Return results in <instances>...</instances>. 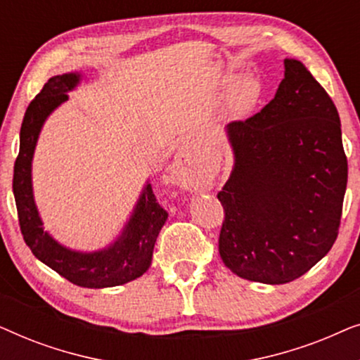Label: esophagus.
Wrapping results in <instances>:
<instances>
[{"label": "esophagus", "mask_w": 360, "mask_h": 360, "mask_svg": "<svg viewBox=\"0 0 360 360\" xmlns=\"http://www.w3.org/2000/svg\"><path fill=\"white\" fill-rule=\"evenodd\" d=\"M172 179L176 185L185 186V188H195V186L200 185V175L191 169L186 155H180L179 164L174 167V172H172Z\"/></svg>", "instance_id": "1"}]
</instances>
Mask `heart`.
Here are the masks:
<instances>
[{"label":"heart","mask_w":360,"mask_h":360,"mask_svg":"<svg viewBox=\"0 0 360 360\" xmlns=\"http://www.w3.org/2000/svg\"><path fill=\"white\" fill-rule=\"evenodd\" d=\"M259 96V83L254 78H243L238 85L233 88L229 96V108L234 112H244L254 105Z\"/></svg>","instance_id":"1"}]
</instances>
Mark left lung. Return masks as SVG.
<instances>
[{
	"instance_id": "1",
	"label": "left lung",
	"mask_w": 360,
	"mask_h": 360,
	"mask_svg": "<svg viewBox=\"0 0 360 360\" xmlns=\"http://www.w3.org/2000/svg\"><path fill=\"white\" fill-rule=\"evenodd\" d=\"M283 63L274 100L226 127L234 169L218 193L221 259L269 285L302 277L329 252L347 185L336 106L302 62Z\"/></svg>"
}]
</instances>
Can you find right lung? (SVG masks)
<instances>
[{
	"mask_svg": "<svg viewBox=\"0 0 360 360\" xmlns=\"http://www.w3.org/2000/svg\"><path fill=\"white\" fill-rule=\"evenodd\" d=\"M78 82L80 73L49 78L41 93L27 106L19 134V154L14 162L13 193L22 238L41 262L78 287H116L136 280L150 267L157 236L169 216L157 203L152 185L144 186L120 238L96 252H78L58 244L44 231L32 195L31 167L39 132L47 116L68 100L67 91L73 90Z\"/></svg>",
	"mask_w": 360,
	"mask_h": 360,
	"instance_id": "1",
	"label": "right lung"
}]
</instances>
